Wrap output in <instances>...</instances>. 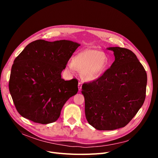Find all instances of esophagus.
<instances>
[{
    "instance_id": "1",
    "label": "esophagus",
    "mask_w": 158,
    "mask_h": 158,
    "mask_svg": "<svg viewBox=\"0 0 158 158\" xmlns=\"http://www.w3.org/2000/svg\"><path fill=\"white\" fill-rule=\"evenodd\" d=\"M81 88H82V82H79V84H78V89H79V91H81Z\"/></svg>"
}]
</instances>
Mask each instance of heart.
I'll use <instances>...</instances> for the list:
<instances>
[{
  "label": "heart",
  "mask_w": 158,
  "mask_h": 158,
  "mask_svg": "<svg viewBox=\"0 0 158 158\" xmlns=\"http://www.w3.org/2000/svg\"><path fill=\"white\" fill-rule=\"evenodd\" d=\"M108 60L105 53L95 49L86 48L78 52L72 61L68 63L70 72L76 69L81 71V74L85 80L94 81L100 77L104 72Z\"/></svg>",
  "instance_id": "b5f03b06"
}]
</instances>
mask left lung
<instances>
[{
    "label": "left lung",
    "mask_w": 158,
    "mask_h": 158,
    "mask_svg": "<svg viewBox=\"0 0 158 158\" xmlns=\"http://www.w3.org/2000/svg\"><path fill=\"white\" fill-rule=\"evenodd\" d=\"M112 51L114 61L98 79L83 84L85 115L95 129L111 131L125 127L145 98L147 73L136 56L118 47Z\"/></svg>",
    "instance_id": "1"
}]
</instances>
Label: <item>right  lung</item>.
Here are the masks:
<instances>
[{"instance_id":"right-lung-1","label":"right lung","mask_w":158,"mask_h":158,"mask_svg":"<svg viewBox=\"0 0 158 158\" xmlns=\"http://www.w3.org/2000/svg\"><path fill=\"white\" fill-rule=\"evenodd\" d=\"M80 45L70 40H38L15 58L9 88L22 117L41 124L60 117L64 104L78 92L77 80L64 81L61 74Z\"/></svg>"}]
</instances>
